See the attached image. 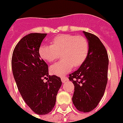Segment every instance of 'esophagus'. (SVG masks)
Listing matches in <instances>:
<instances>
[{"label":"esophagus","instance_id":"esophagus-1","mask_svg":"<svg viewBox=\"0 0 123 123\" xmlns=\"http://www.w3.org/2000/svg\"><path fill=\"white\" fill-rule=\"evenodd\" d=\"M61 80H62V82L64 83V82L68 81V77H61Z\"/></svg>","mask_w":123,"mask_h":123}]
</instances>
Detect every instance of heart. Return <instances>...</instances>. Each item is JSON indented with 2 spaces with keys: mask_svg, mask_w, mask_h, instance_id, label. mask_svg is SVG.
<instances>
[{
  "mask_svg": "<svg viewBox=\"0 0 123 123\" xmlns=\"http://www.w3.org/2000/svg\"><path fill=\"white\" fill-rule=\"evenodd\" d=\"M51 45L43 44L39 48V55L43 60L52 62L61 53L62 60L51 66L50 72L57 76H63L80 66L86 59L89 51L88 41L81 35L61 34L51 41Z\"/></svg>",
  "mask_w": 123,
  "mask_h": 123,
  "instance_id": "b5f03b06",
  "label": "heart"
}]
</instances>
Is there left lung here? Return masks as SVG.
I'll list each match as a JSON object with an SVG mask.
<instances>
[{"label": "left lung", "mask_w": 123, "mask_h": 123, "mask_svg": "<svg viewBox=\"0 0 123 123\" xmlns=\"http://www.w3.org/2000/svg\"><path fill=\"white\" fill-rule=\"evenodd\" d=\"M88 41L86 59L78 70L70 74L74 84L72 101L79 111L89 112L95 108L103 97L108 81V57L100 39L83 31Z\"/></svg>", "instance_id": "left-lung-1"}]
</instances>
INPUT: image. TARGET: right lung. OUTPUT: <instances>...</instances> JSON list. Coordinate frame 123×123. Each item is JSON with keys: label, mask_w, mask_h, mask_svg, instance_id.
<instances>
[{"label": "right lung", "mask_w": 123, "mask_h": 123, "mask_svg": "<svg viewBox=\"0 0 123 123\" xmlns=\"http://www.w3.org/2000/svg\"><path fill=\"white\" fill-rule=\"evenodd\" d=\"M46 35L32 33L24 36L16 45L12 59V72L20 95L39 115L53 110L62 85L60 77L49 75L48 66L39 55V48ZM46 78L48 81L44 82Z\"/></svg>", "instance_id": "obj_1"}]
</instances>
